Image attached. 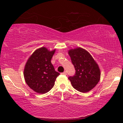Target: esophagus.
I'll return each mask as SVG.
<instances>
[{
    "instance_id": "1",
    "label": "esophagus",
    "mask_w": 123,
    "mask_h": 123,
    "mask_svg": "<svg viewBox=\"0 0 123 123\" xmlns=\"http://www.w3.org/2000/svg\"><path fill=\"white\" fill-rule=\"evenodd\" d=\"M62 74H63V75H66V74H67V72H66V71H65V72H63V73H62Z\"/></svg>"
}]
</instances>
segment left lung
I'll use <instances>...</instances> for the list:
<instances>
[{"label":"left lung","instance_id":"1","mask_svg":"<svg viewBox=\"0 0 123 123\" xmlns=\"http://www.w3.org/2000/svg\"><path fill=\"white\" fill-rule=\"evenodd\" d=\"M68 54L74 66L76 73L69 77L73 88L81 92L92 90L101 78V70L91 55L85 49H70Z\"/></svg>","mask_w":123,"mask_h":123}]
</instances>
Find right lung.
Here are the masks:
<instances>
[{
	"mask_svg": "<svg viewBox=\"0 0 123 123\" xmlns=\"http://www.w3.org/2000/svg\"><path fill=\"white\" fill-rule=\"evenodd\" d=\"M55 49L50 51L45 47L37 49L25 64L24 76L25 82L36 92L45 94L54 87L60 73L51 62Z\"/></svg>",
	"mask_w": 123,
	"mask_h": 123,
	"instance_id": "add662e5",
	"label": "right lung"
}]
</instances>
